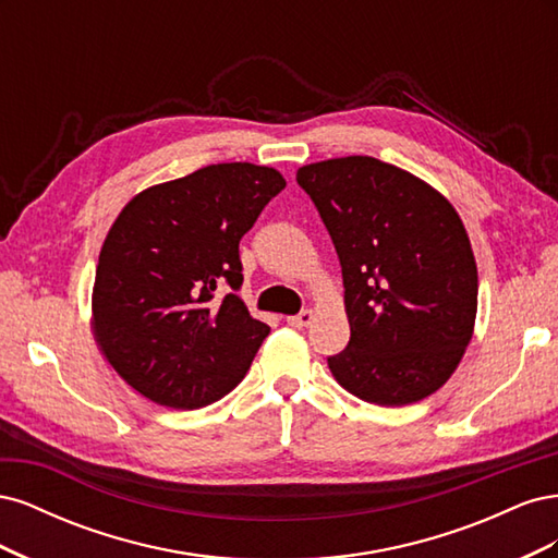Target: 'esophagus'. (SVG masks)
<instances>
[{"mask_svg": "<svg viewBox=\"0 0 558 558\" xmlns=\"http://www.w3.org/2000/svg\"><path fill=\"white\" fill-rule=\"evenodd\" d=\"M286 320H289V326H293V328H305V326H310L312 320H314V312L312 310H302L300 314L289 316Z\"/></svg>", "mask_w": 558, "mask_h": 558, "instance_id": "1", "label": "esophagus"}]
</instances>
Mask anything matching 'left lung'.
I'll list each match as a JSON object with an SVG mask.
<instances>
[{"mask_svg":"<svg viewBox=\"0 0 558 558\" xmlns=\"http://www.w3.org/2000/svg\"><path fill=\"white\" fill-rule=\"evenodd\" d=\"M342 265L351 337L328 359L349 393L402 408L459 367L477 316V263L451 202L369 156L298 170Z\"/></svg>","mask_w":558,"mask_h":558,"instance_id":"8db88e82","label":"left lung"}]
</instances>
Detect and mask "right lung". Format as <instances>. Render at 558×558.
I'll return each instance as SVG.
<instances>
[{
  "label": "right lung",
  "instance_id": "obj_1",
  "mask_svg": "<svg viewBox=\"0 0 558 558\" xmlns=\"http://www.w3.org/2000/svg\"><path fill=\"white\" fill-rule=\"evenodd\" d=\"M283 189L272 167L221 162L150 185L118 214L99 251L93 332L134 391L197 410L244 379L269 326L234 293L240 240ZM226 282L233 293L218 299Z\"/></svg>",
  "mask_w": 558,
  "mask_h": 558
}]
</instances>
